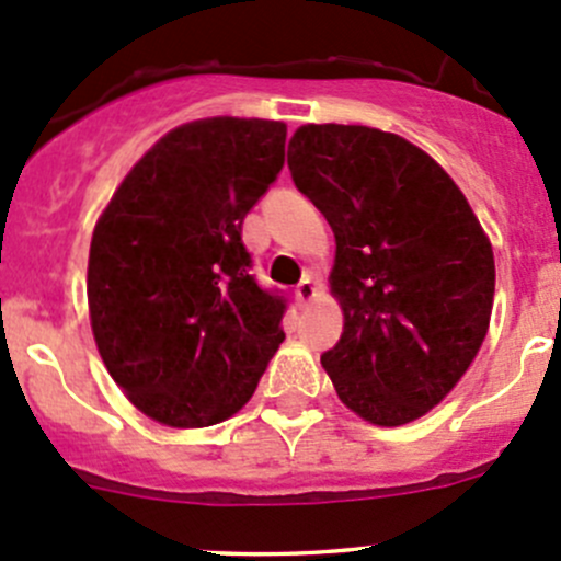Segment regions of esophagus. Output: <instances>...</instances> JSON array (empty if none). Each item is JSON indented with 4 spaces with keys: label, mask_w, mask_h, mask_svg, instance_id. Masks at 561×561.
Masks as SVG:
<instances>
[{
    "label": "esophagus",
    "mask_w": 561,
    "mask_h": 561,
    "mask_svg": "<svg viewBox=\"0 0 561 561\" xmlns=\"http://www.w3.org/2000/svg\"><path fill=\"white\" fill-rule=\"evenodd\" d=\"M314 298H317V285H314V282L309 279V276H307V279L298 282V287H296V301H298V304H312Z\"/></svg>",
    "instance_id": "34e87169"
}]
</instances>
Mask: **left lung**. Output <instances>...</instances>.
<instances>
[{
    "mask_svg": "<svg viewBox=\"0 0 561 561\" xmlns=\"http://www.w3.org/2000/svg\"><path fill=\"white\" fill-rule=\"evenodd\" d=\"M287 165L336 236L328 285L344 331L322 369L364 421H417L456 388L489 333V236L456 181L401 135L304 124Z\"/></svg>",
    "mask_w": 561,
    "mask_h": 561,
    "instance_id": "left-lung-1",
    "label": "left lung"
}]
</instances>
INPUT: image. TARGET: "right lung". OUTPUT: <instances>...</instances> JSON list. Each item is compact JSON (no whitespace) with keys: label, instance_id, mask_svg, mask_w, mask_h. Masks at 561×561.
I'll use <instances>...</instances> for the list:
<instances>
[{"label":"right lung","instance_id":"add662e5","mask_svg":"<svg viewBox=\"0 0 561 561\" xmlns=\"http://www.w3.org/2000/svg\"><path fill=\"white\" fill-rule=\"evenodd\" d=\"M287 124L211 116L162 135L100 214L87 298L107 375L171 428L233 417L279 350L285 301L249 274L241 225L285 165Z\"/></svg>","mask_w":561,"mask_h":561}]
</instances>
